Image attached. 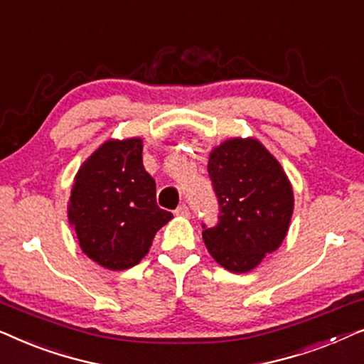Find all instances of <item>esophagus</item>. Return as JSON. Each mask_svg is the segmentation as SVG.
<instances>
[{
	"instance_id": "34e87169",
	"label": "esophagus",
	"mask_w": 364,
	"mask_h": 364,
	"mask_svg": "<svg viewBox=\"0 0 364 364\" xmlns=\"http://www.w3.org/2000/svg\"><path fill=\"white\" fill-rule=\"evenodd\" d=\"M176 215L188 217V215H191V210H188V207L186 205V203H181V205L176 208Z\"/></svg>"
}]
</instances>
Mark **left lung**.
<instances>
[{
    "label": "left lung",
    "mask_w": 364,
    "mask_h": 364,
    "mask_svg": "<svg viewBox=\"0 0 364 364\" xmlns=\"http://www.w3.org/2000/svg\"><path fill=\"white\" fill-rule=\"evenodd\" d=\"M208 177L218 222L203 242L227 270L245 273L282 245L293 213V192L275 157L253 139H232L213 149Z\"/></svg>",
    "instance_id": "left-lung-1"
}]
</instances>
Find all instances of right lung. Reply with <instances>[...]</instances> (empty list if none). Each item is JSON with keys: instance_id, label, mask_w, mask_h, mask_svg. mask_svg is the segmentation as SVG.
Masks as SVG:
<instances>
[{"instance_id": "right-lung-1", "label": "right lung", "mask_w": 364, "mask_h": 364, "mask_svg": "<svg viewBox=\"0 0 364 364\" xmlns=\"http://www.w3.org/2000/svg\"><path fill=\"white\" fill-rule=\"evenodd\" d=\"M171 218L156 202V181L142 166L141 139L102 144L79 168L69 222L82 252L104 268L137 265Z\"/></svg>"}]
</instances>
